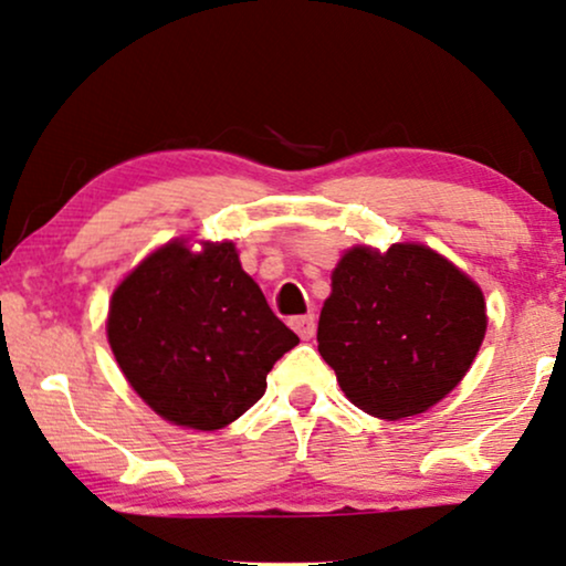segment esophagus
Wrapping results in <instances>:
<instances>
[{
    "label": "esophagus",
    "mask_w": 566,
    "mask_h": 566,
    "mask_svg": "<svg viewBox=\"0 0 566 566\" xmlns=\"http://www.w3.org/2000/svg\"><path fill=\"white\" fill-rule=\"evenodd\" d=\"M290 326L301 335V339H311L313 332H316V318H313V313H305V316L290 318Z\"/></svg>",
    "instance_id": "1"
}]
</instances>
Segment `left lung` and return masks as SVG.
Listing matches in <instances>:
<instances>
[{"label": "left lung", "mask_w": 566, "mask_h": 566, "mask_svg": "<svg viewBox=\"0 0 566 566\" xmlns=\"http://www.w3.org/2000/svg\"><path fill=\"white\" fill-rule=\"evenodd\" d=\"M485 329L480 284L430 244H353L332 269L316 339L345 398L398 421L440 403L467 377Z\"/></svg>", "instance_id": "1"}]
</instances>
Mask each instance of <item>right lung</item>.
Wrapping results in <instances>:
<instances>
[{"label": "right lung", "instance_id": "1", "mask_svg": "<svg viewBox=\"0 0 566 566\" xmlns=\"http://www.w3.org/2000/svg\"><path fill=\"white\" fill-rule=\"evenodd\" d=\"M107 343L126 382L160 419L216 432L265 392L301 339L244 274L231 240L176 237L115 284Z\"/></svg>", "mask_w": 566, "mask_h": 566}]
</instances>
